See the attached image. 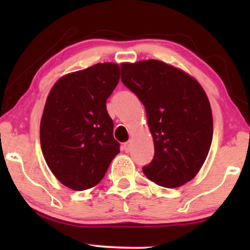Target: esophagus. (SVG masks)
<instances>
[{"label": "esophagus", "mask_w": 250, "mask_h": 250, "mask_svg": "<svg viewBox=\"0 0 250 250\" xmlns=\"http://www.w3.org/2000/svg\"><path fill=\"white\" fill-rule=\"evenodd\" d=\"M130 149H131V143H130V141L125 142V145H123V150H125V153H129V151H130Z\"/></svg>", "instance_id": "34e87169"}]
</instances>
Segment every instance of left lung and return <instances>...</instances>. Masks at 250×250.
<instances>
[{
	"label": "left lung",
	"mask_w": 250,
	"mask_h": 250,
	"mask_svg": "<svg viewBox=\"0 0 250 250\" xmlns=\"http://www.w3.org/2000/svg\"><path fill=\"white\" fill-rule=\"evenodd\" d=\"M121 81L147 111L155 154L142 168L146 176L166 188L194 179L213 140L210 104L200 83L157 60L122 63Z\"/></svg>",
	"instance_id": "obj_1"
}]
</instances>
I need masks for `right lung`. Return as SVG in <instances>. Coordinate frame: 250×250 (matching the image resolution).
<instances>
[{
	"mask_svg": "<svg viewBox=\"0 0 250 250\" xmlns=\"http://www.w3.org/2000/svg\"><path fill=\"white\" fill-rule=\"evenodd\" d=\"M120 80L115 63H97L61 77L51 88L40 127L43 156L74 190L96 186L120 153L107 99Z\"/></svg>",
	"mask_w": 250,
	"mask_h": 250,
	"instance_id": "1",
	"label": "right lung"
}]
</instances>
